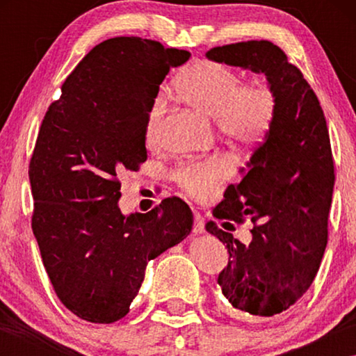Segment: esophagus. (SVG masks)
<instances>
[{"instance_id":"obj_1","label":"esophagus","mask_w":356,"mask_h":356,"mask_svg":"<svg viewBox=\"0 0 356 356\" xmlns=\"http://www.w3.org/2000/svg\"><path fill=\"white\" fill-rule=\"evenodd\" d=\"M206 231V222H204V218L201 213H195V225H193V232L195 234H202Z\"/></svg>"}]
</instances>
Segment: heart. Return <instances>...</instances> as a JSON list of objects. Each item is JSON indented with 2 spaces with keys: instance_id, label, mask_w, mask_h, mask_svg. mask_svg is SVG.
Instances as JSON below:
<instances>
[{
  "instance_id": "1",
  "label": "heart",
  "mask_w": 356,
  "mask_h": 356,
  "mask_svg": "<svg viewBox=\"0 0 356 356\" xmlns=\"http://www.w3.org/2000/svg\"><path fill=\"white\" fill-rule=\"evenodd\" d=\"M242 76L225 64L202 59L179 74L174 89L186 106L215 119L220 134L242 146H254L272 130L278 114V95L272 84L252 81L242 84ZM166 110L165 100L156 99L147 116V141H155ZM226 156L185 161L174 171V179L188 195L206 200L231 174Z\"/></svg>"
}]
</instances>
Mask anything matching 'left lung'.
<instances>
[{
    "label": "left lung",
    "instance_id": "8db88e82",
    "mask_svg": "<svg viewBox=\"0 0 356 356\" xmlns=\"http://www.w3.org/2000/svg\"><path fill=\"white\" fill-rule=\"evenodd\" d=\"M206 56L264 74L278 95L272 130L242 170L240 184L229 185L213 210L218 220L240 222L250 216L251 242L242 243L213 221L206 225L229 252L218 275L222 295L236 309L272 317L303 297L327 248L334 185L327 120L303 74L272 42L215 47Z\"/></svg>",
    "mask_w": 356,
    "mask_h": 356
}]
</instances>
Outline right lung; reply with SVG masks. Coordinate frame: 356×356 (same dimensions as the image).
<instances>
[{"label":"right lung","instance_id":"add662e5","mask_svg":"<svg viewBox=\"0 0 356 356\" xmlns=\"http://www.w3.org/2000/svg\"><path fill=\"white\" fill-rule=\"evenodd\" d=\"M190 51L141 38L94 47L65 78L29 161L33 232L58 298L76 317L127 316L150 259L188 236L193 213L168 197L120 212L119 177L147 160L146 127L160 84Z\"/></svg>","mask_w":356,"mask_h":356}]
</instances>
